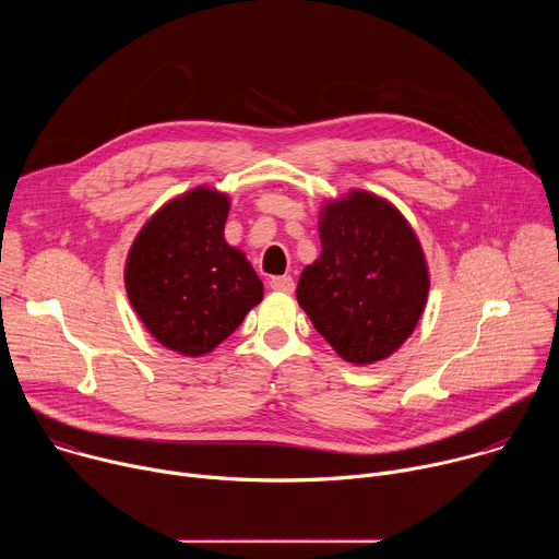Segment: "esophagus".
I'll use <instances>...</instances> for the list:
<instances>
[{"mask_svg": "<svg viewBox=\"0 0 559 559\" xmlns=\"http://www.w3.org/2000/svg\"><path fill=\"white\" fill-rule=\"evenodd\" d=\"M270 287L276 289V292H283V294H292L294 292V278L292 276H274L270 281Z\"/></svg>", "mask_w": 559, "mask_h": 559, "instance_id": "1", "label": "esophagus"}]
</instances>
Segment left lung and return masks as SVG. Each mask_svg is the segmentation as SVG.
Returning <instances> with one entry per match:
<instances>
[{
  "instance_id": "left-lung-1",
  "label": "left lung",
  "mask_w": 559,
  "mask_h": 559,
  "mask_svg": "<svg viewBox=\"0 0 559 559\" xmlns=\"http://www.w3.org/2000/svg\"><path fill=\"white\" fill-rule=\"evenodd\" d=\"M318 234L323 250L298 278V305L343 360L365 367L389 358L427 305L420 238L393 203L358 188L323 203Z\"/></svg>"
}]
</instances>
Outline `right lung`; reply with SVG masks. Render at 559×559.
Segmentation results:
<instances>
[{"label": "right lung", "instance_id": "1", "mask_svg": "<svg viewBox=\"0 0 559 559\" xmlns=\"http://www.w3.org/2000/svg\"><path fill=\"white\" fill-rule=\"evenodd\" d=\"M229 197L192 188L158 207L130 246L123 283L139 321L166 349L214 352L263 300L246 252L225 241Z\"/></svg>", "mask_w": 559, "mask_h": 559}]
</instances>
